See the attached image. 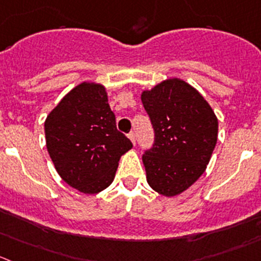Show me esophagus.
I'll use <instances>...</instances> for the list:
<instances>
[{
	"label": "esophagus",
	"mask_w": 261,
	"mask_h": 261,
	"mask_svg": "<svg viewBox=\"0 0 261 261\" xmlns=\"http://www.w3.org/2000/svg\"><path fill=\"white\" fill-rule=\"evenodd\" d=\"M128 137H129V140L132 141V143L133 145H136V133L135 132H130L128 135Z\"/></svg>",
	"instance_id": "esophagus-1"
}]
</instances>
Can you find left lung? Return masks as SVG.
<instances>
[{
	"mask_svg": "<svg viewBox=\"0 0 261 261\" xmlns=\"http://www.w3.org/2000/svg\"><path fill=\"white\" fill-rule=\"evenodd\" d=\"M153 128L142 155L147 182L164 196L192 186L206 169L217 145L218 119L205 98L185 81H164L141 96Z\"/></svg>",
	"mask_w": 261,
	"mask_h": 261,
	"instance_id": "obj_1",
	"label": "left lung"
}]
</instances>
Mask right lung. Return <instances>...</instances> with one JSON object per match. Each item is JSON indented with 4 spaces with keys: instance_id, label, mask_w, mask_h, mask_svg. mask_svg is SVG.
<instances>
[{
    "instance_id": "1",
    "label": "right lung",
    "mask_w": 261,
    "mask_h": 261,
    "mask_svg": "<svg viewBox=\"0 0 261 261\" xmlns=\"http://www.w3.org/2000/svg\"><path fill=\"white\" fill-rule=\"evenodd\" d=\"M44 133L59 175L83 193L109 187L120 156L133 146L116 128L105 88L93 83L69 92L47 116Z\"/></svg>"
}]
</instances>
